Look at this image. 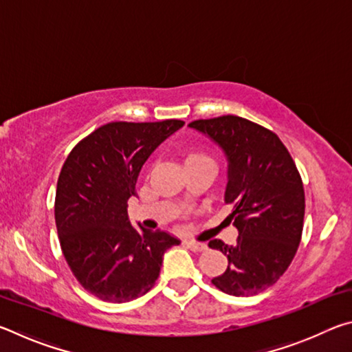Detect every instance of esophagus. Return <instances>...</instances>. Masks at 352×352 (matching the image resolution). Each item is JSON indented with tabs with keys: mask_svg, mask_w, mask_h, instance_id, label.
Wrapping results in <instances>:
<instances>
[{
	"mask_svg": "<svg viewBox=\"0 0 352 352\" xmlns=\"http://www.w3.org/2000/svg\"><path fill=\"white\" fill-rule=\"evenodd\" d=\"M184 243H186V247L192 250V252L195 253H200V252H205V250H208V245L204 242H195V241H184Z\"/></svg>",
	"mask_w": 352,
	"mask_h": 352,
	"instance_id": "1",
	"label": "esophagus"
}]
</instances>
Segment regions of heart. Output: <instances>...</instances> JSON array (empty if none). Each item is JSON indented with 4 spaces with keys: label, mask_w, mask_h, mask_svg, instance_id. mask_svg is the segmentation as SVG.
<instances>
[{
    "label": "heart",
    "mask_w": 352,
    "mask_h": 352,
    "mask_svg": "<svg viewBox=\"0 0 352 352\" xmlns=\"http://www.w3.org/2000/svg\"><path fill=\"white\" fill-rule=\"evenodd\" d=\"M205 158H208V157H205V155L200 152H195V151L184 152V164L190 163V162H197V160H205Z\"/></svg>",
    "instance_id": "b5f03b06"
}]
</instances>
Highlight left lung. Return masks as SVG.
Returning <instances> with one entry per match:
<instances>
[{
  "instance_id": "left-lung-1",
  "label": "left lung",
  "mask_w": 352,
  "mask_h": 352,
  "mask_svg": "<svg viewBox=\"0 0 352 352\" xmlns=\"http://www.w3.org/2000/svg\"><path fill=\"white\" fill-rule=\"evenodd\" d=\"M190 129L222 148L226 170L225 204L239 231L236 245L210 241L228 258L212 284L233 296L269 289L287 270L298 250L305 220V188L290 153L278 136L248 119L226 115L199 119Z\"/></svg>"
}]
</instances>
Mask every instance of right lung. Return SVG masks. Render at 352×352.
Segmentation results:
<instances>
[{
  "mask_svg": "<svg viewBox=\"0 0 352 352\" xmlns=\"http://www.w3.org/2000/svg\"><path fill=\"white\" fill-rule=\"evenodd\" d=\"M183 126L178 119L105 124L63 164L54 206L60 247L77 281L100 300L127 302L147 294L166 250L180 243L162 230H136L127 201L142 164Z\"/></svg>",
  "mask_w": 352,
  "mask_h": 352,
  "instance_id": "1",
  "label": "right lung"
}]
</instances>
